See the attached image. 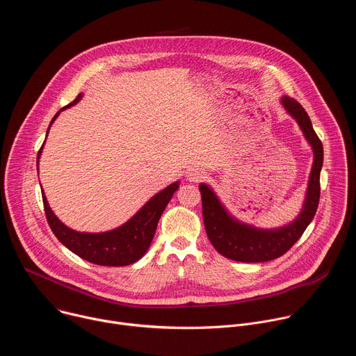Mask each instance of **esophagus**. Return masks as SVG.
<instances>
[{"label": "esophagus", "instance_id": "esophagus-1", "mask_svg": "<svg viewBox=\"0 0 356 356\" xmlns=\"http://www.w3.org/2000/svg\"><path fill=\"white\" fill-rule=\"evenodd\" d=\"M207 177V175L202 172V170H200V169H191L188 173H187V179L190 180V181H201V180H204Z\"/></svg>", "mask_w": 356, "mask_h": 356}]
</instances>
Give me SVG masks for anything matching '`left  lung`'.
Wrapping results in <instances>:
<instances>
[{"label":"left lung","mask_w":356,"mask_h":356,"mask_svg":"<svg viewBox=\"0 0 356 356\" xmlns=\"http://www.w3.org/2000/svg\"><path fill=\"white\" fill-rule=\"evenodd\" d=\"M282 103L287 113L296 118L304 136L307 138L314 149V163L309 180L307 197L300 216L294 222L273 231H264L243 225L227 214L209 186L200 184L202 220H204L209 239L221 255L236 262L257 264L280 258L300 239L302 232L313 221L318 209L321 193L320 173L324 159L323 143L313 128L309 114L298 101L290 97H283Z\"/></svg>","instance_id":"1"}]
</instances>
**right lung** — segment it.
<instances>
[{"instance_id":"obj_1","label":"right lung","mask_w":356,"mask_h":356,"mask_svg":"<svg viewBox=\"0 0 356 356\" xmlns=\"http://www.w3.org/2000/svg\"><path fill=\"white\" fill-rule=\"evenodd\" d=\"M80 98L81 94H79L76 99H73L69 106L63 107L62 110L76 104ZM58 115L59 113L50 121V124L56 120ZM40 150L42 147L39 149L36 163L39 162ZM177 188V183L170 184L163 191L152 197L127 224L103 234L77 232L67 228L50 210L44 194H42V200L50 229L54 231L56 238L67 249H70L84 261L99 266H127L139 261L146 253L152 239H154L159 218Z\"/></svg>"}]
</instances>
